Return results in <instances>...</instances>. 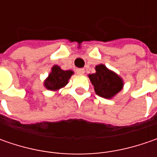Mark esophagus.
<instances>
[{
  "mask_svg": "<svg viewBox=\"0 0 157 157\" xmlns=\"http://www.w3.org/2000/svg\"><path fill=\"white\" fill-rule=\"evenodd\" d=\"M76 71H77V73H78V74H80V75H82V74H84V73H85V69H83V68H79V69L76 70Z\"/></svg>",
  "mask_w": 157,
  "mask_h": 157,
  "instance_id": "34e87169",
  "label": "esophagus"
}]
</instances>
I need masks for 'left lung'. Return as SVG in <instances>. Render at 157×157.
I'll list each match as a JSON object with an SVG mask.
<instances>
[{
    "instance_id": "left-lung-1",
    "label": "left lung",
    "mask_w": 157,
    "mask_h": 157,
    "mask_svg": "<svg viewBox=\"0 0 157 157\" xmlns=\"http://www.w3.org/2000/svg\"><path fill=\"white\" fill-rule=\"evenodd\" d=\"M95 71V73L89 74L88 78L97 95L104 99H113L123 89L124 82L121 77L103 63L96 65Z\"/></svg>"
}]
</instances>
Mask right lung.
I'll return each instance as SVG.
<instances>
[{
    "label": "right lung",
    "instance_id": "right-lung-1",
    "mask_svg": "<svg viewBox=\"0 0 157 157\" xmlns=\"http://www.w3.org/2000/svg\"><path fill=\"white\" fill-rule=\"evenodd\" d=\"M73 71H63L58 65H53L52 71L48 77L44 81V86L47 90L56 92L57 90L64 87L69 81L70 78L73 75Z\"/></svg>",
    "mask_w": 157,
    "mask_h": 157
}]
</instances>
